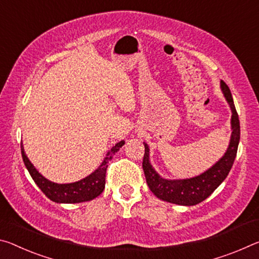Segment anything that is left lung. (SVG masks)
I'll use <instances>...</instances> for the list:
<instances>
[{"mask_svg": "<svg viewBox=\"0 0 259 259\" xmlns=\"http://www.w3.org/2000/svg\"><path fill=\"white\" fill-rule=\"evenodd\" d=\"M222 90L232 109V138L224 157L203 175L186 180H166L160 178L149 163V148L145 143L142 167L147 184L152 193L160 200L179 205H195L201 203L214 192L226 179L236 157L240 141V120L233 102L230 87L222 80Z\"/></svg>", "mask_w": 259, "mask_h": 259, "instance_id": "left-lung-1", "label": "left lung"}]
</instances>
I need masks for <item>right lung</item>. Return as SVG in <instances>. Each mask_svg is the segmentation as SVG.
Here are the masks:
<instances>
[{
    "mask_svg": "<svg viewBox=\"0 0 259 259\" xmlns=\"http://www.w3.org/2000/svg\"><path fill=\"white\" fill-rule=\"evenodd\" d=\"M124 141H120L112 147V149L108 152L103 163L101 164V166L94 173H92L91 176H88L82 180L73 182V184H55V182L46 179L45 177H42L36 171V168L28 160L27 156L24 152L23 145H20V148H22V156L25 166L28 169L29 175L37 185V187L42 190V193L47 197L57 203H80L91 201L103 192L109 162L113 158L114 154L124 146Z\"/></svg>",
    "mask_w": 259,
    "mask_h": 259,
    "instance_id": "right-lung-1",
    "label": "right lung"
}]
</instances>
